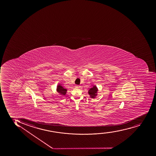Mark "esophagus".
<instances>
[{
	"mask_svg": "<svg viewBox=\"0 0 156 156\" xmlns=\"http://www.w3.org/2000/svg\"><path fill=\"white\" fill-rule=\"evenodd\" d=\"M80 86H79V85H76L75 86V88H80Z\"/></svg>",
	"mask_w": 156,
	"mask_h": 156,
	"instance_id": "esophagus-1",
	"label": "esophagus"
}]
</instances>
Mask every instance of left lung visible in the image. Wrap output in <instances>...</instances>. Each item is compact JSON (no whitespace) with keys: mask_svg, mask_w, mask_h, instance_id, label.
<instances>
[{"mask_svg":"<svg viewBox=\"0 0 156 156\" xmlns=\"http://www.w3.org/2000/svg\"><path fill=\"white\" fill-rule=\"evenodd\" d=\"M98 89L96 85H93L92 87L88 90V94L90 95V97L91 98H95L97 96Z\"/></svg>","mask_w":156,"mask_h":156,"instance_id":"8db88e82","label":"left lung"}]
</instances>
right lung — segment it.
<instances>
[{"label": "right lung", "instance_id": "obj_1", "mask_svg": "<svg viewBox=\"0 0 156 156\" xmlns=\"http://www.w3.org/2000/svg\"><path fill=\"white\" fill-rule=\"evenodd\" d=\"M56 91L60 95H62V96H65L66 95V91L67 90L66 88L63 87L61 84H58L57 86V88H56Z\"/></svg>", "mask_w": 156, "mask_h": 156}]
</instances>
